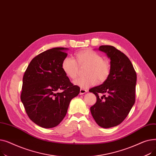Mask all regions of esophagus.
<instances>
[{"label":"esophagus","instance_id":"1","mask_svg":"<svg viewBox=\"0 0 156 156\" xmlns=\"http://www.w3.org/2000/svg\"><path fill=\"white\" fill-rule=\"evenodd\" d=\"M86 92H87V90H86L83 89V88H81V89H80V95L84 94H85Z\"/></svg>","mask_w":156,"mask_h":156}]
</instances>
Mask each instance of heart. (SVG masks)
<instances>
[{
	"label": "heart",
	"instance_id": "heart-1",
	"mask_svg": "<svg viewBox=\"0 0 156 156\" xmlns=\"http://www.w3.org/2000/svg\"><path fill=\"white\" fill-rule=\"evenodd\" d=\"M76 61L72 57H67L62 61V69L68 78L75 79L78 75L79 66H87L86 77L80 78L74 81V84L82 88H88L98 83H104L111 73L109 62L92 50H85L76 55Z\"/></svg>",
	"mask_w": 156,
	"mask_h": 156
}]
</instances>
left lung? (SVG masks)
<instances>
[{"mask_svg":"<svg viewBox=\"0 0 156 156\" xmlns=\"http://www.w3.org/2000/svg\"><path fill=\"white\" fill-rule=\"evenodd\" d=\"M99 50L111 59V73L102 85L89 90L97 97L90 111L98 125L109 128L121 123L134 105L136 74L128 57L114 47L101 45Z\"/></svg>","mask_w":156,"mask_h":156,"instance_id":"8db88e82","label":"left lung"}]
</instances>
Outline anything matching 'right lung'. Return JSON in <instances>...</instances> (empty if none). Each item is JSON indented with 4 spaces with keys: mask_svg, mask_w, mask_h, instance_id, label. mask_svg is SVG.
Returning <instances> with one entry per match:
<instances>
[{
    "mask_svg": "<svg viewBox=\"0 0 156 156\" xmlns=\"http://www.w3.org/2000/svg\"><path fill=\"white\" fill-rule=\"evenodd\" d=\"M68 49L55 47L38 54L24 74L21 102L30 119L42 128L58 125L67 113L70 101L80 91L62 69Z\"/></svg>",
    "mask_w": 156,
    "mask_h": 156,
    "instance_id": "right-lung-1",
    "label": "right lung"
}]
</instances>
